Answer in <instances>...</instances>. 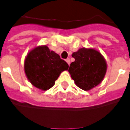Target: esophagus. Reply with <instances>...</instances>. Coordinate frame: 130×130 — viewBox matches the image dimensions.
<instances>
[{
	"label": "esophagus",
	"mask_w": 130,
	"mask_h": 130,
	"mask_svg": "<svg viewBox=\"0 0 130 130\" xmlns=\"http://www.w3.org/2000/svg\"><path fill=\"white\" fill-rule=\"evenodd\" d=\"M65 60H66V62H68V65H70V58H67V59H66Z\"/></svg>",
	"instance_id": "34e87169"
}]
</instances>
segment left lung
<instances>
[{
	"mask_svg": "<svg viewBox=\"0 0 130 130\" xmlns=\"http://www.w3.org/2000/svg\"><path fill=\"white\" fill-rule=\"evenodd\" d=\"M74 62L70 64L69 72L78 87L89 90L103 79L107 65L104 58L93 49L81 48L72 54Z\"/></svg>",
	"mask_w": 130,
	"mask_h": 130,
	"instance_id": "8db88e82",
	"label": "left lung"
}]
</instances>
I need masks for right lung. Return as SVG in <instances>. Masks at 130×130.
Here are the masks:
<instances>
[{"label":"right lung","mask_w":130,"mask_h":130,"mask_svg":"<svg viewBox=\"0 0 130 130\" xmlns=\"http://www.w3.org/2000/svg\"><path fill=\"white\" fill-rule=\"evenodd\" d=\"M68 68V63L47 46L34 49L25 61L27 77L31 84L42 90L50 89L60 73Z\"/></svg>","instance_id":"obj_1"}]
</instances>
